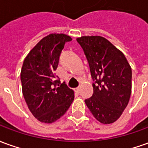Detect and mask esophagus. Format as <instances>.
Wrapping results in <instances>:
<instances>
[{"label": "esophagus", "mask_w": 148, "mask_h": 148, "mask_svg": "<svg viewBox=\"0 0 148 148\" xmlns=\"http://www.w3.org/2000/svg\"><path fill=\"white\" fill-rule=\"evenodd\" d=\"M74 90H75V92H76V93H77V94H78V93H80V90H81V89L79 88V87H77V88L75 89Z\"/></svg>", "instance_id": "34e87169"}]
</instances>
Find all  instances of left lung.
<instances>
[{
  "label": "left lung",
  "mask_w": 148,
  "mask_h": 148,
  "mask_svg": "<svg viewBox=\"0 0 148 148\" xmlns=\"http://www.w3.org/2000/svg\"><path fill=\"white\" fill-rule=\"evenodd\" d=\"M93 79L94 93L85 103L96 119L112 123L127 107L132 93V68L124 54L100 36L77 38Z\"/></svg>",
  "instance_id": "8db88e82"
}]
</instances>
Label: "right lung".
<instances>
[{
    "label": "right lung",
    "instance_id": "obj_1",
    "mask_svg": "<svg viewBox=\"0 0 148 148\" xmlns=\"http://www.w3.org/2000/svg\"><path fill=\"white\" fill-rule=\"evenodd\" d=\"M71 40L63 34H51L42 38L24 60L21 72L23 96L31 113L42 123L58 120L74 101V91L55 76L61 52Z\"/></svg>",
    "mask_w": 148,
    "mask_h": 148
}]
</instances>
